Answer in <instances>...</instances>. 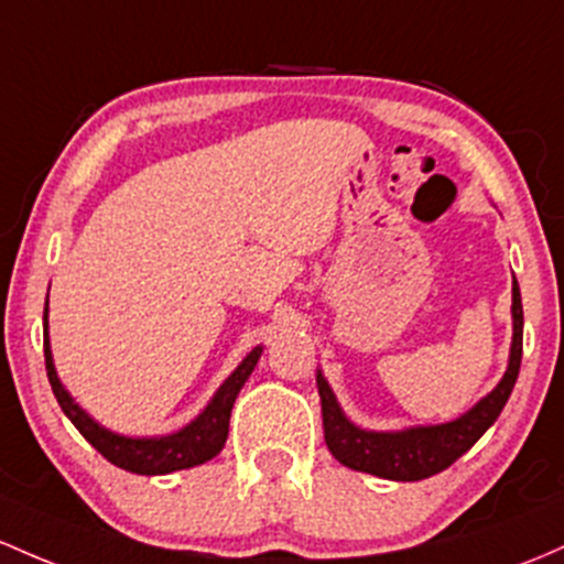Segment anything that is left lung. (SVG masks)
Returning a JSON list of instances; mask_svg holds the SVG:
<instances>
[{
  "label": "left lung",
  "mask_w": 564,
  "mask_h": 564,
  "mask_svg": "<svg viewBox=\"0 0 564 564\" xmlns=\"http://www.w3.org/2000/svg\"><path fill=\"white\" fill-rule=\"evenodd\" d=\"M511 318H513V339L509 352V369L503 380L487 393L479 404L471 406L466 414L442 425H417V429L404 431H364L352 425L345 412L339 410L329 382L318 372V395L321 414H324V438L329 453L337 457L343 466L352 471L375 474L380 479L393 481H420L429 476L444 471L474 447L490 425L503 412L506 401L513 391V382L519 377V364H522V294L513 278L511 286Z\"/></svg>",
  "instance_id": "1"
}]
</instances>
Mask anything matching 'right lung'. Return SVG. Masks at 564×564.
<instances>
[{
    "instance_id": "obj_1",
    "label": "right lung",
    "mask_w": 564,
    "mask_h": 564,
    "mask_svg": "<svg viewBox=\"0 0 564 564\" xmlns=\"http://www.w3.org/2000/svg\"><path fill=\"white\" fill-rule=\"evenodd\" d=\"M42 334H45V369L47 380H51L55 399H58L61 410L66 417L72 420L74 429L83 433L85 438L98 449L109 463H115L117 468H126L131 474L141 476H158V474H171L182 471V468L200 466V463L212 460L221 453L227 442V431H230V412L235 399H238L240 388L249 380V375L257 367L262 348H253L243 361L238 364V369L221 382L219 391L214 393V399L208 401V406L192 420L189 425H184L182 431L169 433V436H152V438H131L120 436V433H111L98 425L88 412L79 410V404H74V399L61 386L58 375L53 367V352H51V337H47V305H45V318H42Z\"/></svg>"
}]
</instances>
